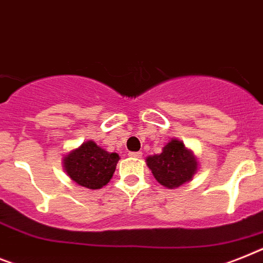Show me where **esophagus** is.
I'll list each match as a JSON object with an SVG mask.
<instances>
[{
    "label": "esophagus",
    "mask_w": 263,
    "mask_h": 263,
    "mask_svg": "<svg viewBox=\"0 0 263 263\" xmlns=\"http://www.w3.org/2000/svg\"><path fill=\"white\" fill-rule=\"evenodd\" d=\"M128 155L131 156V158L139 159V158H142V152H140V151H138V152H129Z\"/></svg>",
    "instance_id": "obj_1"
}]
</instances>
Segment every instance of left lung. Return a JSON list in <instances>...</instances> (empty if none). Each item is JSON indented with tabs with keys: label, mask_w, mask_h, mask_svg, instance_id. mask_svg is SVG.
<instances>
[{
	"label": "left lung",
	"mask_w": 263,
	"mask_h": 263,
	"mask_svg": "<svg viewBox=\"0 0 263 263\" xmlns=\"http://www.w3.org/2000/svg\"><path fill=\"white\" fill-rule=\"evenodd\" d=\"M145 162L155 179L168 189H175L193 180L198 171L195 155L178 139L170 140L160 154L148 156Z\"/></svg>",
	"instance_id": "8db88e82"
}]
</instances>
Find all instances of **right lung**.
<instances>
[{
	"label": "right lung",
	"instance_id": "1",
	"mask_svg": "<svg viewBox=\"0 0 263 263\" xmlns=\"http://www.w3.org/2000/svg\"><path fill=\"white\" fill-rule=\"evenodd\" d=\"M119 159L116 152H107L88 140L64 156L63 164L73 182L87 189L98 190L112 179Z\"/></svg>",
	"mask_w": 263,
	"mask_h": 263
}]
</instances>
